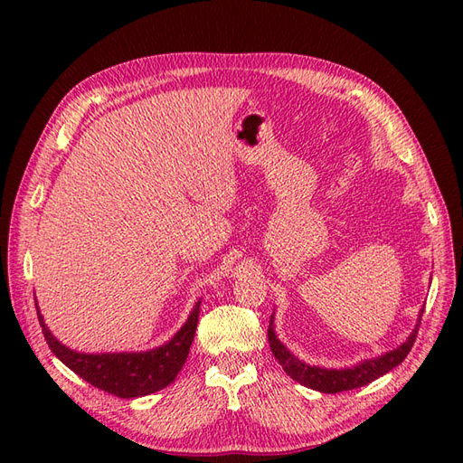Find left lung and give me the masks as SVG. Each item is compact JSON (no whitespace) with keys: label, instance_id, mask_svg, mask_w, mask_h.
Returning a JSON list of instances; mask_svg holds the SVG:
<instances>
[{"label":"left lung","instance_id":"1","mask_svg":"<svg viewBox=\"0 0 463 463\" xmlns=\"http://www.w3.org/2000/svg\"><path fill=\"white\" fill-rule=\"evenodd\" d=\"M421 317L423 309L419 313V320L415 325V330L410 334V338L405 340L402 345H398L392 352L374 357V359H365L357 363L355 367H345V369H325V367H313L307 365L301 359H298L293 354H289V349L276 338L274 332V315L270 317V325H269V344L274 357L278 359L279 365L291 376L293 381H298L299 384L313 388L318 392H325V394H338V392L344 390H354L359 386H365L373 381H376L378 376L386 374L394 367H398L400 363L408 357L411 352L413 342L417 338V330L419 325H421Z\"/></svg>","mask_w":463,"mask_h":463}]
</instances>
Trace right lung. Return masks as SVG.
<instances>
[{"label": "right lung", "instance_id": "1", "mask_svg": "<svg viewBox=\"0 0 463 463\" xmlns=\"http://www.w3.org/2000/svg\"><path fill=\"white\" fill-rule=\"evenodd\" d=\"M201 301L194 303L187 322L174 338L150 352L138 354H77L55 340L38 311L42 334L61 363L85 378L94 388H100L118 398L148 396L174 383V378L184 367L189 355V347L197 330Z\"/></svg>", "mask_w": 463, "mask_h": 463}]
</instances>
